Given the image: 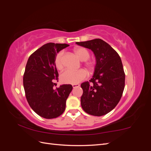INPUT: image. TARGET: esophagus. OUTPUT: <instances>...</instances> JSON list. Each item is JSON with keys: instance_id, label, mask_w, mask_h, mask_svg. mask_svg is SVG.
I'll list each match as a JSON object with an SVG mask.
<instances>
[{"instance_id": "esophagus-1", "label": "esophagus", "mask_w": 151, "mask_h": 151, "mask_svg": "<svg viewBox=\"0 0 151 151\" xmlns=\"http://www.w3.org/2000/svg\"><path fill=\"white\" fill-rule=\"evenodd\" d=\"M72 87H73V88H77V87H79L80 86V85L79 84H72Z\"/></svg>"}]
</instances>
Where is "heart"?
Here are the masks:
<instances>
[{"label": "heart", "instance_id": "b5f03b06", "mask_svg": "<svg viewBox=\"0 0 151 151\" xmlns=\"http://www.w3.org/2000/svg\"><path fill=\"white\" fill-rule=\"evenodd\" d=\"M74 52L81 60L85 61L88 60L90 57V54L88 50L83 47L76 48L74 49ZM63 53H64L63 51L59 52L57 54L55 58V65L58 70L63 69V66H64L63 62ZM88 67L89 69H92L94 67L93 64L91 63H88ZM87 76H88V74L83 69H79L77 70L67 69L62 73L60 79L63 83L76 84L84 80Z\"/></svg>", "mask_w": 151, "mask_h": 151}]
</instances>
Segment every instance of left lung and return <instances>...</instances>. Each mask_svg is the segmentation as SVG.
<instances>
[{"label": "left lung", "mask_w": 151, "mask_h": 151, "mask_svg": "<svg viewBox=\"0 0 151 151\" xmlns=\"http://www.w3.org/2000/svg\"><path fill=\"white\" fill-rule=\"evenodd\" d=\"M76 44L91 49L96 59L93 78L81 84V106L89 115H106L116 106L124 90L125 74L121 58L110 45L101 39Z\"/></svg>", "instance_id": "left-lung-1"}]
</instances>
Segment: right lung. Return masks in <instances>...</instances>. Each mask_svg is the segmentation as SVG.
I'll use <instances>...</instances> for the list:
<instances>
[{
	"label": "right lung",
	"instance_id": "1",
	"mask_svg": "<svg viewBox=\"0 0 151 151\" xmlns=\"http://www.w3.org/2000/svg\"><path fill=\"white\" fill-rule=\"evenodd\" d=\"M68 46L65 43L45 44L31 55L26 63L23 76L26 99L36 113L47 119L62 115L72 90L70 84L53 89L54 81L58 77L55 58L57 53Z\"/></svg>",
	"mask_w": 151,
	"mask_h": 151
}]
</instances>
